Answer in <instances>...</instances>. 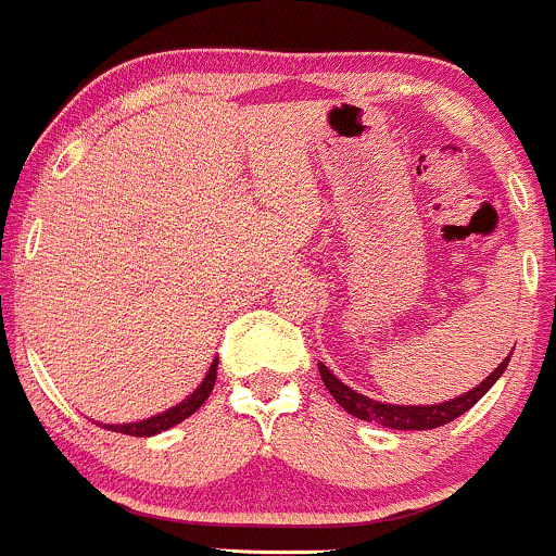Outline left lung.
Masks as SVG:
<instances>
[{
  "mask_svg": "<svg viewBox=\"0 0 556 556\" xmlns=\"http://www.w3.org/2000/svg\"><path fill=\"white\" fill-rule=\"evenodd\" d=\"M509 361H511V352L498 363V368H493L491 376H485V379L480 381V384L471 387V390L464 392V395L445 400V403H438V405L381 403V400L361 395V392L352 390V387L344 384V381H339L337 376L328 371V366H324V363H318V371H320V379H324L326 390L331 392V397L337 400L350 416H355V419L376 421L381 424V427H390V429H434L467 414L471 405H475L477 400L485 395L495 381L501 379V374L506 371Z\"/></svg>",
  "mask_w": 556,
  "mask_h": 556,
  "instance_id": "obj_1",
  "label": "left lung"
}]
</instances>
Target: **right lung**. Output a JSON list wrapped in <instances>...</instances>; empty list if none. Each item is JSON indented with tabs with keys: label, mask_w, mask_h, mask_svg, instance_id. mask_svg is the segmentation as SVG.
I'll return each instance as SVG.
<instances>
[{
	"label": "right lung",
	"mask_w": 556,
	"mask_h": 556,
	"mask_svg": "<svg viewBox=\"0 0 556 556\" xmlns=\"http://www.w3.org/2000/svg\"><path fill=\"white\" fill-rule=\"evenodd\" d=\"M217 363H219V357H214L212 366H208V371L204 376V381H201V384L195 387V390L190 392V395L185 397L182 403L172 405V408H166L164 414H156V416H151V419L132 421V424H100V427L111 429V432L132 434V438H153V434L166 432V429L177 427V424L188 419V416H193L195 410H199L201 405L206 403V397L212 395L214 381H217Z\"/></svg>",
	"instance_id": "1"
}]
</instances>
